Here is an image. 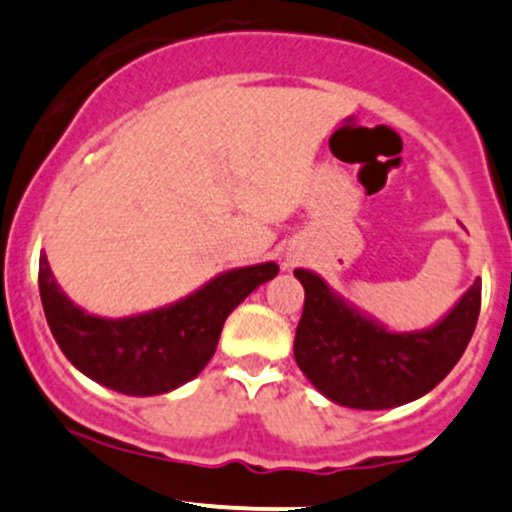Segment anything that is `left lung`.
<instances>
[{"mask_svg": "<svg viewBox=\"0 0 512 512\" xmlns=\"http://www.w3.org/2000/svg\"><path fill=\"white\" fill-rule=\"evenodd\" d=\"M294 277L306 294L294 358L321 395L351 410H392L434 390L464 355L481 311L476 279L437 324L392 331L321 274L299 267Z\"/></svg>", "mask_w": 512, "mask_h": 512, "instance_id": "obj_1", "label": "left lung"}]
</instances>
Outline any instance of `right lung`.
I'll return each mask as SVG.
<instances>
[{"label":"right lung","instance_id":"obj_1","mask_svg":"<svg viewBox=\"0 0 512 512\" xmlns=\"http://www.w3.org/2000/svg\"><path fill=\"white\" fill-rule=\"evenodd\" d=\"M277 272V262L235 267L174 304L105 319L66 297L43 252L39 292L53 338L80 373L122 395L152 397L196 378L213 358L230 311Z\"/></svg>","mask_w":512,"mask_h":512}]
</instances>
